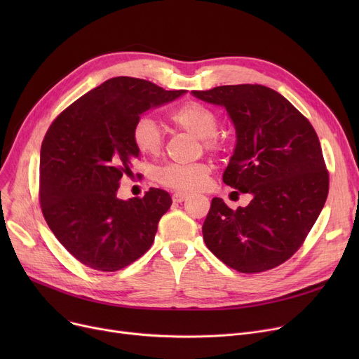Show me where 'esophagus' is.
Wrapping results in <instances>:
<instances>
[{"mask_svg":"<svg viewBox=\"0 0 359 359\" xmlns=\"http://www.w3.org/2000/svg\"><path fill=\"white\" fill-rule=\"evenodd\" d=\"M187 194H184V192H175L173 194V201L175 202H183V201H186L187 199Z\"/></svg>","mask_w":359,"mask_h":359,"instance_id":"esophagus-1","label":"esophagus"}]
</instances>
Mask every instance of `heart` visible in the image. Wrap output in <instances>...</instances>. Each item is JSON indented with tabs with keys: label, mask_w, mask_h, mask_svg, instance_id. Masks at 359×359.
Masks as SVG:
<instances>
[{
	"label": "heart",
	"mask_w": 359,
	"mask_h": 359,
	"mask_svg": "<svg viewBox=\"0 0 359 359\" xmlns=\"http://www.w3.org/2000/svg\"><path fill=\"white\" fill-rule=\"evenodd\" d=\"M170 119L179 129H183L201 138L205 149H221L222 142L217 135L218 118L210 107L198 102H186L170 115ZM132 140H134V144L140 153L149 157L158 156L164 144L161 129L154 119L148 116L140 118L135 122L134 128H132ZM210 173V165L202 161L191 164L170 163L157 168L156 179L158 183L167 187L191 192L201 189Z\"/></svg>",
	"instance_id": "heart-1"
}]
</instances>
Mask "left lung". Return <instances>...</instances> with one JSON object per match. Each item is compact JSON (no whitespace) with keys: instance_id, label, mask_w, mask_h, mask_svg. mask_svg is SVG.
<instances>
[{"instance_id":"left-lung-1","label":"left lung","mask_w":359,"mask_h":359,"mask_svg":"<svg viewBox=\"0 0 359 359\" xmlns=\"http://www.w3.org/2000/svg\"><path fill=\"white\" fill-rule=\"evenodd\" d=\"M192 94L227 110L237 142L222 180L253 196L237 210L212 199L202 227L206 248L243 273L273 269L301 248L327 199L329 172L316 130L265 86H219Z\"/></svg>"}]
</instances>
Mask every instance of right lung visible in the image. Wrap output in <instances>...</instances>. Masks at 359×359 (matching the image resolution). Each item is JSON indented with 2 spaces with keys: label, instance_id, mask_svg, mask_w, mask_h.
<instances>
[{
  "label": "right lung",
  "instance_id": "1",
  "mask_svg": "<svg viewBox=\"0 0 359 359\" xmlns=\"http://www.w3.org/2000/svg\"><path fill=\"white\" fill-rule=\"evenodd\" d=\"M184 93L115 77L75 100L49 126L41 148V208L55 237L83 265L115 272L153 244L172 198L157 187L128 201L116 194L140 157L132 140L135 122Z\"/></svg>",
  "mask_w": 359,
  "mask_h": 359
}]
</instances>
